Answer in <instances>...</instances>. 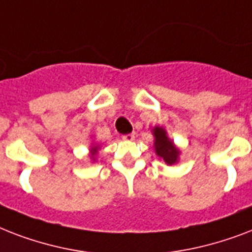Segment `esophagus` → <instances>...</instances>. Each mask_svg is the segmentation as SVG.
<instances>
[{
    "label": "esophagus",
    "mask_w": 252,
    "mask_h": 252,
    "mask_svg": "<svg viewBox=\"0 0 252 252\" xmlns=\"http://www.w3.org/2000/svg\"><path fill=\"white\" fill-rule=\"evenodd\" d=\"M122 138L124 141H132L134 138V133H128V134H123Z\"/></svg>",
    "instance_id": "esophagus-1"
}]
</instances>
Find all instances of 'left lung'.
<instances>
[{"label":"left lung","mask_w":252,"mask_h":252,"mask_svg":"<svg viewBox=\"0 0 252 252\" xmlns=\"http://www.w3.org/2000/svg\"><path fill=\"white\" fill-rule=\"evenodd\" d=\"M153 130L154 137H156V140H154L156 153H157L167 165H174V163H176L178 157H179V150L176 149L171 140H168V137L166 136L165 129L156 126Z\"/></svg>","instance_id":"obj_1"}]
</instances>
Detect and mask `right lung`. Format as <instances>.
<instances>
[{
  "label": "right lung",
  "instance_id": "1",
  "mask_svg": "<svg viewBox=\"0 0 252 252\" xmlns=\"http://www.w3.org/2000/svg\"><path fill=\"white\" fill-rule=\"evenodd\" d=\"M96 150H98V148H96V146H94V148H93V156H95V153H96Z\"/></svg>",
  "mask_w": 252,
  "mask_h": 252
}]
</instances>
